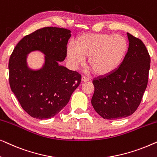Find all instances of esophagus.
Segmentation results:
<instances>
[{
    "mask_svg": "<svg viewBox=\"0 0 157 157\" xmlns=\"http://www.w3.org/2000/svg\"><path fill=\"white\" fill-rule=\"evenodd\" d=\"M81 80H82V81H84V82H86V81H89L90 78H87V77H86V76H82V78H81Z\"/></svg>",
    "mask_w": 157,
    "mask_h": 157,
    "instance_id": "34e87169",
    "label": "esophagus"
}]
</instances>
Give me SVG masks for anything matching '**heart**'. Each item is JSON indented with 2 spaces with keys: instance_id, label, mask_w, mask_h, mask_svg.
Masks as SVG:
<instances>
[{
  "instance_id": "heart-1",
  "label": "heart",
  "mask_w": 157,
  "mask_h": 157,
  "mask_svg": "<svg viewBox=\"0 0 157 157\" xmlns=\"http://www.w3.org/2000/svg\"><path fill=\"white\" fill-rule=\"evenodd\" d=\"M75 46H68L67 58L74 68L82 66L84 59L96 76H107L120 67L127 55L128 44L119 34L86 33L77 38Z\"/></svg>"
}]
</instances>
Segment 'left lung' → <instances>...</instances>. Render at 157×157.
<instances>
[{
	"label": "left lung",
	"instance_id": "8db88e82",
	"mask_svg": "<svg viewBox=\"0 0 157 157\" xmlns=\"http://www.w3.org/2000/svg\"><path fill=\"white\" fill-rule=\"evenodd\" d=\"M128 51L118 69L107 76L94 79L91 104L104 119L127 117L135 112L147 89L150 56L138 38L127 33Z\"/></svg>",
	"mask_w": 157,
	"mask_h": 157
}]
</instances>
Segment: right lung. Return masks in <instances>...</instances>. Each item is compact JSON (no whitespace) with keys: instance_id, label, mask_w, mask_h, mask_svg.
<instances>
[{"instance_id":"1","label":"right lung","mask_w":157,"mask_h":157,"mask_svg":"<svg viewBox=\"0 0 157 157\" xmlns=\"http://www.w3.org/2000/svg\"><path fill=\"white\" fill-rule=\"evenodd\" d=\"M71 36L68 29L43 28L23 37L10 55V89L23 110L32 117L48 119L54 117L66 106L80 84L79 73L59 65L66 57ZM33 50L45 54V64L37 71L27 66V55Z\"/></svg>"}]
</instances>
